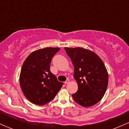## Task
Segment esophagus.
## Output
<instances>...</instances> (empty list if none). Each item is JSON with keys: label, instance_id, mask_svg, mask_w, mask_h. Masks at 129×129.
I'll return each mask as SVG.
<instances>
[{"label": "esophagus", "instance_id": "1", "mask_svg": "<svg viewBox=\"0 0 129 129\" xmlns=\"http://www.w3.org/2000/svg\"><path fill=\"white\" fill-rule=\"evenodd\" d=\"M70 82V80L69 79H67L66 81H65V84H69Z\"/></svg>", "mask_w": 129, "mask_h": 129}]
</instances>
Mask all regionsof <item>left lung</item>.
I'll use <instances>...</instances> for the list:
<instances>
[{
	"label": "left lung",
	"mask_w": 129,
	"mask_h": 129,
	"mask_svg": "<svg viewBox=\"0 0 129 129\" xmlns=\"http://www.w3.org/2000/svg\"><path fill=\"white\" fill-rule=\"evenodd\" d=\"M74 66V78L78 89L72 94L74 101L84 107L100 102L107 90L109 76L101 59L90 50L65 47Z\"/></svg>",
	"instance_id": "1"
}]
</instances>
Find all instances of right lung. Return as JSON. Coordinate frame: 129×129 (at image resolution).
<instances>
[{"label":"right lung","mask_w":129,"mask_h":129,"mask_svg":"<svg viewBox=\"0 0 129 129\" xmlns=\"http://www.w3.org/2000/svg\"><path fill=\"white\" fill-rule=\"evenodd\" d=\"M59 48L47 47L33 51L25 60L19 78L20 88L27 100L43 106L54 99L62 87L50 72L51 59Z\"/></svg>","instance_id":"1"}]
</instances>
